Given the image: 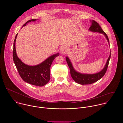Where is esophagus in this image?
I'll return each mask as SVG.
<instances>
[{"instance_id": "obj_1", "label": "esophagus", "mask_w": 123, "mask_h": 123, "mask_svg": "<svg viewBox=\"0 0 123 123\" xmlns=\"http://www.w3.org/2000/svg\"><path fill=\"white\" fill-rule=\"evenodd\" d=\"M68 49L66 47H63L61 49V50H60L61 53L62 54H65L67 53V52H68Z\"/></svg>"}]
</instances>
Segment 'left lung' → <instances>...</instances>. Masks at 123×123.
Listing matches in <instances>:
<instances>
[{"label": "left lung", "mask_w": 123, "mask_h": 123, "mask_svg": "<svg viewBox=\"0 0 123 123\" xmlns=\"http://www.w3.org/2000/svg\"><path fill=\"white\" fill-rule=\"evenodd\" d=\"M89 30L92 31H97L103 33L106 36L109 43H110L109 39L107 34L103 31L100 25L95 20L92 21V25L90 27ZM111 54L107 60V63L106 65H105L104 68L100 72L93 74H84L77 73L74 69L71 61H70L69 59L68 58V57H66V61L70 69V73H71V76L74 80V81L81 85H89L97 81L104 76V75L107 72V70L109 66V61L111 58Z\"/></svg>", "instance_id": "obj_1"}]
</instances>
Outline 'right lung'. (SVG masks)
I'll use <instances>...</instances> for the list:
<instances>
[{
  "mask_svg": "<svg viewBox=\"0 0 123 123\" xmlns=\"http://www.w3.org/2000/svg\"><path fill=\"white\" fill-rule=\"evenodd\" d=\"M36 19H31L26 22L22 26L31 21H34ZM17 36L16 34L14 42L12 51L13 60L14 64L21 78L26 82L31 85L42 86L48 83L50 79L49 70L52 61L59 54L55 55L49 57L45 61L39 65L30 66L24 64L17 57L15 50V41Z\"/></svg>",
  "mask_w": 123,
  "mask_h": 123,
  "instance_id": "right-lung-1",
  "label": "right lung"
}]
</instances>
